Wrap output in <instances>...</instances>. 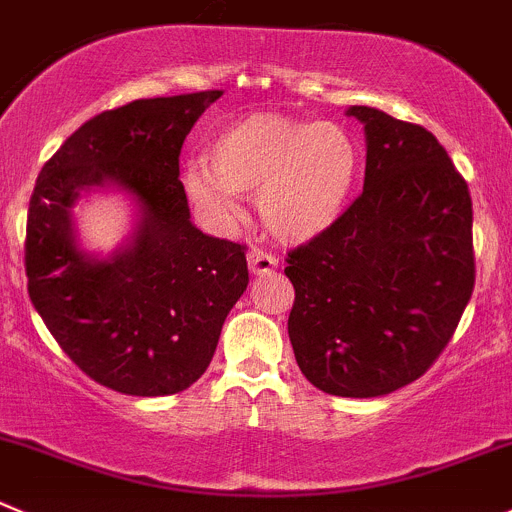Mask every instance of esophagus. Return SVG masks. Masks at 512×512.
<instances>
[{"mask_svg":"<svg viewBox=\"0 0 512 512\" xmlns=\"http://www.w3.org/2000/svg\"><path fill=\"white\" fill-rule=\"evenodd\" d=\"M247 265H250L252 275H267V272L277 270V260L270 255V252L262 250H250L247 255Z\"/></svg>","mask_w":512,"mask_h":512,"instance_id":"obj_1","label":"esophagus"}]
</instances>
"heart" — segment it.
Segmentation results:
<instances>
[{"instance_id":"heart-1","label":"heart","mask_w":512,"mask_h":512,"mask_svg":"<svg viewBox=\"0 0 512 512\" xmlns=\"http://www.w3.org/2000/svg\"><path fill=\"white\" fill-rule=\"evenodd\" d=\"M205 166L185 172L192 205L217 225L240 215L237 197H255L267 235L305 245L345 215L360 152L345 127L257 112L225 124L205 150Z\"/></svg>"}]
</instances>
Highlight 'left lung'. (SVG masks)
Here are the masks:
<instances>
[{"label": "left lung", "instance_id": "left-lung-1", "mask_svg": "<svg viewBox=\"0 0 512 512\" xmlns=\"http://www.w3.org/2000/svg\"><path fill=\"white\" fill-rule=\"evenodd\" d=\"M365 185L335 227L290 252L287 332L302 375L340 398L395 393L443 352L473 295V202L425 127L365 104Z\"/></svg>", "mask_w": 512, "mask_h": 512}]
</instances>
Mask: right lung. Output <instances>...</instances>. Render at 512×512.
Masks as SVG:
<instances>
[{"instance_id":"add662e5","label":"right lung","mask_w":512,"mask_h":512,"mask_svg":"<svg viewBox=\"0 0 512 512\" xmlns=\"http://www.w3.org/2000/svg\"><path fill=\"white\" fill-rule=\"evenodd\" d=\"M222 89L135 99L84 122L42 167L27 215V290L54 340L104 388L140 398L202 377L247 290L245 247L190 220L180 150ZM119 191L133 207L112 253L87 251L73 207Z\"/></svg>"}]
</instances>
